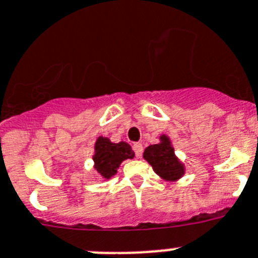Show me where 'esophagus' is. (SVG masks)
Here are the masks:
<instances>
[{
	"mask_svg": "<svg viewBox=\"0 0 258 258\" xmlns=\"http://www.w3.org/2000/svg\"><path fill=\"white\" fill-rule=\"evenodd\" d=\"M132 148H134V152H135V156L138 157V158H140L143 154V145L140 144V143H135V144L132 145Z\"/></svg>",
	"mask_w": 258,
	"mask_h": 258,
	"instance_id": "obj_1",
	"label": "esophagus"
}]
</instances>
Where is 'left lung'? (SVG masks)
I'll list each match as a JSON object with an SVG mask.
<instances>
[{
	"mask_svg": "<svg viewBox=\"0 0 258 258\" xmlns=\"http://www.w3.org/2000/svg\"><path fill=\"white\" fill-rule=\"evenodd\" d=\"M160 144L149 145L144 151V157L151 163L156 174L166 180H176L184 174V166L176 158L174 148L166 135L161 136Z\"/></svg>",
	"mask_w": 258,
	"mask_h": 258,
	"instance_id": "left-lung-1",
	"label": "left lung"
}]
</instances>
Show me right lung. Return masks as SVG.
<instances>
[{
    "label": "right lung",
    "instance_id": "obj_1",
    "mask_svg": "<svg viewBox=\"0 0 258 258\" xmlns=\"http://www.w3.org/2000/svg\"><path fill=\"white\" fill-rule=\"evenodd\" d=\"M135 153L127 143H111L107 138L97 139L95 144V169L104 179H110L124 160L134 158Z\"/></svg>",
    "mask_w": 258,
    "mask_h": 258
}]
</instances>
